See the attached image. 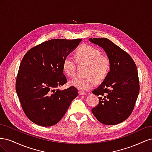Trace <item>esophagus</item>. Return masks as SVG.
<instances>
[{
  "mask_svg": "<svg viewBox=\"0 0 152 152\" xmlns=\"http://www.w3.org/2000/svg\"><path fill=\"white\" fill-rule=\"evenodd\" d=\"M79 94L80 96H83V95H86V93H85V92H83L82 91H79Z\"/></svg>",
  "mask_w": 152,
  "mask_h": 152,
  "instance_id": "1",
  "label": "esophagus"
}]
</instances>
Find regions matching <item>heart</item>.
Here are the masks:
<instances>
[{"label":"heart","mask_w":152,"mask_h":152,"mask_svg":"<svg viewBox=\"0 0 152 152\" xmlns=\"http://www.w3.org/2000/svg\"><path fill=\"white\" fill-rule=\"evenodd\" d=\"M77 60L89 65L86 75L88 77H77L70 81V84L80 90H89L95 84V80L100 81L104 79L110 68L108 57L103 56L102 52L89 45H83L75 52ZM76 61L72 56H67L63 63V71L69 77H73L75 73Z\"/></svg>","instance_id":"obj_1"}]
</instances>
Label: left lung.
<instances>
[{"label":"left lung","mask_w":152,"mask_h":152,"mask_svg":"<svg viewBox=\"0 0 152 152\" xmlns=\"http://www.w3.org/2000/svg\"><path fill=\"white\" fill-rule=\"evenodd\" d=\"M102 48L110 61V72L97 89L99 104L92 109L105 125L121 123L131 115L140 93L138 73L134 61L126 51L107 38L89 39Z\"/></svg>","instance_id":"1"}]
</instances>
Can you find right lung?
<instances>
[{
    "label": "right lung",
    "instance_id": "1",
    "mask_svg": "<svg viewBox=\"0 0 152 152\" xmlns=\"http://www.w3.org/2000/svg\"><path fill=\"white\" fill-rule=\"evenodd\" d=\"M82 39H51L30 49L23 58L16 81L21 107L39 126H52L61 120L78 96L74 86L60 90L66 83L64 59Z\"/></svg>",
    "mask_w": 152,
    "mask_h": 152
}]
</instances>
